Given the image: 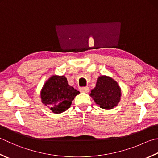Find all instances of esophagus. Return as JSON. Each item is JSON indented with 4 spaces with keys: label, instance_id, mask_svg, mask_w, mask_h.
Listing matches in <instances>:
<instances>
[{
    "label": "esophagus",
    "instance_id": "esophagus-1",
    "mask_svg": "<svg viewBox=\"0 0 158 158\" xmlns=\"http://www.w3.org/2000/svg\"><path fill=\"white\" fill-rule=\"evenodd\" d=\"M80 91L83 92V93H88L89 91V88L88 87H81L80 88Z\"/></svg>",
    "mask_w": 158,
    "mask_h": 158
}]
</instances>
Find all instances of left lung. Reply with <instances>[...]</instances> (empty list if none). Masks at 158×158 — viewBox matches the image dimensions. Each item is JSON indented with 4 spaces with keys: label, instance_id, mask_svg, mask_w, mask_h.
I'll return each instance as SVG.
<instances>
[{
    "label": "left lung",
    "instance_id": "8db88e82",
    "mask_svg": "<svg viewBox=\"0 0 158 158\" xmlns=\"http://www.w3.org/2000/svg\"><path fill=\"white\" fill-rule=\"evenodd\" d=\"M121 96L122 90L118 82L107 76L98 77L96 87L90 94L96 105L104 109H112L118 106Z\"/></svg>",
    "mask_w": 158,
    "mask_h": 158
}]
</instances>
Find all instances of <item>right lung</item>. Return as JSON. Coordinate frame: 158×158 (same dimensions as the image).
I'll use <instances>...</instances> for the list:
<instances>
[{
  "label": "right lung",
  "instance_id": "right-lung-1",
  "mask_svg": "<svg viewBox=\"0 0 158 158\" xmlns=\"http://www.w3.org/2000/svg\"><path fill=\"white\" fill-rule=\"evenodd\" d=\"M79 94L78 91L69 85L64 76L53 75L41 89V102L53 113L58 114L67 111Z\"/></svg>",
  "mask_w": 158,
  "mask_h": 158
}]
</instances>
